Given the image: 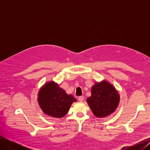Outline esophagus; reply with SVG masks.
I'll use <instances>...</instances> for the list:
<instances>
[{
	"label": "esophagus",
	"instance_id": "34e87169",
	"mask_svg": "<svg viewBox=\"0 0 150 150\" xmlns=\"http://www.w3.org/2000/svg\"><path fill=\"white\" fill-rule=\"evenodd\" d=\"M78 100L80 101V102H83V100H84V97L83 96H81L78 98Z\"/></svg>",
	"mask_w": 150,
	"mask_h": 150
}]
</instances>
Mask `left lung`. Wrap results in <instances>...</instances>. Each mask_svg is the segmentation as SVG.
Returning a JSON list of instances; mask_svg holds the SVG:
<instances>
[{"mask_svg":"<svg viewBox=\"0 0 150 150\" xmlns=\"http://www.w3.org/2000/svg\"><path fill=\"white\" fill-rule=\"evenodd\" d=\"M120 96L116 88L108 81L96 83L91 88V96L86 99L93 114L105 117L114 112L119 105Z\"/></svg>","mask_w":150,"mask_h":150,"instance_id":"left-lung-1","label":"left lung"}]
</instances>
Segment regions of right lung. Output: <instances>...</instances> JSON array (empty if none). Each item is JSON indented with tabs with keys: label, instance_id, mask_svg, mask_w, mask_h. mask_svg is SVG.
<instances>
[{
	"label": "right lung",
	"instance_id": "obj_1",
	"mask_svg": "<svg viewBox=\"0 0 150 150\" xmlns=\"http://www.w3.org/2000/svg\"><path fill=\"white\" fill-rule=\"evenodd\" d=\"M38 101L45 114L56 118L64 117L72 103L77 100L71 94H67L54 81L47 82L40 89Z\"/></svg>",
	"mask_w": 150,
	"mask_h": 150
}]
</instances>
